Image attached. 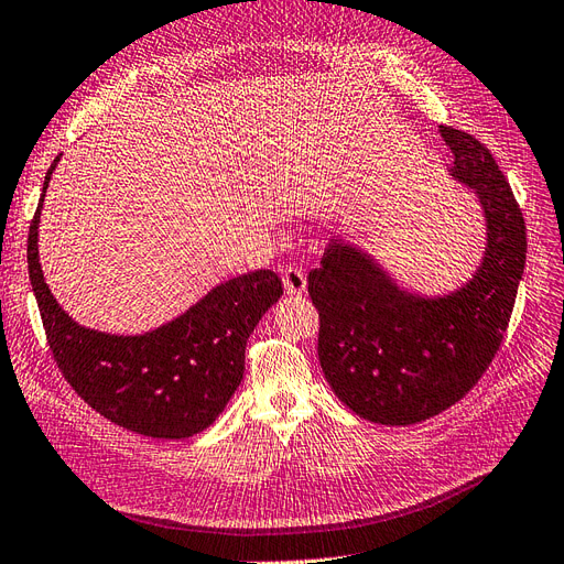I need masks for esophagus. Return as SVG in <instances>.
I'll list each match as a JSON object with an SVG mask.
<instances>
[{"mask_svg": "<svg viewBox=\"0 0 564 564\" xmlns=\"http://www.w3.org/2000/svg\"><path fill=\"white\" fill-rule=\"evenodd\" d=\"M282 284L286 289V294H292V296L305 294V286H308V282H305L303 270L292 268V265L282 270Z\"/></svg>", "mask_w": 564, "mask_h": 564, "instance_id": "obj_1", "label": "esophagus"}]
</instances>
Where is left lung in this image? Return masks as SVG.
<instances>
[{"mask_svg":"<svg viewBox=\"0 0 564 564\" xmlns=\"http://www.w3.org/2000/svg\"><path fill=\"white\" fill-rule=\"evenodd\" d=\"M440 135L454 152L449 174L485 214L487 247L475 275L447 296L412 294L340 235L308 275L324 379L357 416L381 425L431 419L480 381L524 270V218L499 164L466 131L440 127Z\"/></svg>","mask_w":564,"mask_h":564,"instance_id":"8db88e82","label":"left lung"}]
</instances>
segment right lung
<instances>
[{
    "label": "right lung",
    "mask_w": 564,
    "mask_h": 564,
    "mask_svg": "<svg viewBox=\"0 0 564 564\" xmlns=\"http://www.w3.org/2000/svg\"><path fill=\"white\" fill-rule=\"evenodd\" d=\"M58 160L28 235L32 292L58 369L84 402L127 431L162 440L202 433L240 386L247 338L282 296V280L253 270L220 282L176 319L139 336L82 327L48 292L37 251L42 202Z\"/></svg>",
    "instance_id": "right-lung-1"
}]
</instances>
